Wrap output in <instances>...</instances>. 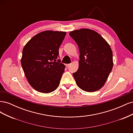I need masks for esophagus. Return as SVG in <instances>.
Wrapping results in <instances>:
<instances>
[{"label":"esophagus","mask_w":133,"mask_h":133,"mask_svg":"<svg viewBox=\"0 0 133 133\" xmlns=\"http://www.w3.org/2000/svg\"><path fill=\"white\" fill-rule=\"evenodd\" d=\"M65 66L66 68H69L70 66V64H66Z\"/></svg>","instance_id":"obj_1"}]
</instances>
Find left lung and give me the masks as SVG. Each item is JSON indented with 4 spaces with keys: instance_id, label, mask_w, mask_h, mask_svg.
Listing matches in <instances>:
<instances>
[{
    "instance_id": "left-lung-1",
    "label": "left lung",
    "mask_w": 133,
    "mask_h": 133,
    "mask_svg": "<svg viewBox=\"0 0 133 133\" xmlns=\"http://www.w3.org/2000/svg\"><path fill=\"white\" fill-rule=\"evenodd\" d=\"M79 47L80 60L73 76L84 91L93 92L105 84L113 66L112 52L107 41L97 32L82 29L69 33Z\"/></svg>"
}]
</instances>
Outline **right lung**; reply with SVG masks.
I'll use <instances>...</instances> for the list:
<instances>
[{"label": "right lung", "mask_w": 133, "mask_h": 133, "mask_svg": "<svg viewBox=\"0 0 133 133\" xmlns=\"http://www.w3.org/2000/svg\"><path fill=\"white\" fill-rule=\"evenodd\" d=\"M66 32L47 30L35 35L24 47L21 64L30 85L39 92L49 93L58 87L65 69L59 48Z\"/></svg>", "instance_id": "add662e5"}]
</instances>
